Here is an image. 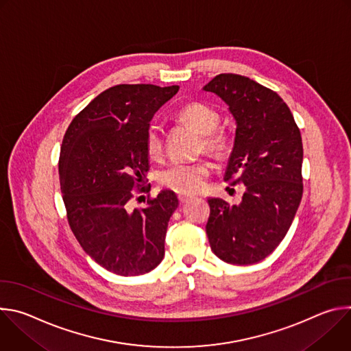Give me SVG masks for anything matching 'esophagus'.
<instances>
[{
	"instance_id": "1",
	"label": "esophagus",
	"mask_w": 351,
	"mask_h": 351,
	"mask_svg": "<svg viewBox=\"0 0 351 351\" xmlns=\"http://www.w3.org/2000/svg\"><path fill=\"white\" fill-rule=\"evenodd\" d=\"M190 197H191V195H189V194H179V195H178L180 203H186Z\"/></svg>"
}]
</instances>
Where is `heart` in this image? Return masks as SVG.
Segmentation results:
<instances>
[{
  "label": "heart",
  "instance_id": "obj_1",
  "mask_svg": "<svg viewBox=\"0 0 351 351\" xmlns=\"http://www.w3.org/2000/svg\"><path fill=\"white\" fill-rule=\"evenodd\" d=\"M176 118L199 132L197 152H206L213 157H222L229 147V134L219 126V114L203 103H189L183 106ZM145 148L149 157L158 158L164 152V132L160 123L152 122L145 130ZM211 173V165L198 160L194 162H175L161 173V183L178 193L191 194L206 186Z\"/></svg>",
  "mask_w": 351,
  "mask_h": 351
}]
</instances>
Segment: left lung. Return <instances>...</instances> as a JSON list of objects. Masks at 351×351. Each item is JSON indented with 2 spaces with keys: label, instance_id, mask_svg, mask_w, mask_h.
<instances>
[{
  "label": "left lung",
  "instance_id": "1",
  "mask_svg": "<svg viewBox=\"0 0 351 351\" xmlns=\"http://www.w3.org/2000/svg\"><path fill=\"white\" fill-rule=\"evenodd\" d=\"M204 90L219 95L236 119L225 180L244 184L240 204L208 198L206 232L222 261L256 264L283 240L302 202V134L278 93L252 79L221 73Z\"/></svg>",
  "mask_w": 351,
  "mask_h": 351
}]
</instances>
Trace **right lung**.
<instances>
[{"mask_svg":"<svg viewBox=\"0 0 351 351\" xmlns=\"http://www.w3.org/2000/svg\"><path fill=\"white\" fill-rule=\"evenodd\" d=\"M178 90L110 87L73 118L62 140L58 172L69 226L84 252L117 275L149 272L165 254L168 222L179 206L176 194L162 190L133 210L129 203L133 189L149 190L144 186L147 126Z\"/></svg>","mask_w":351,"mask_h":351,"instance_id":"add662e5","label":"right lung"}]
</instances>
